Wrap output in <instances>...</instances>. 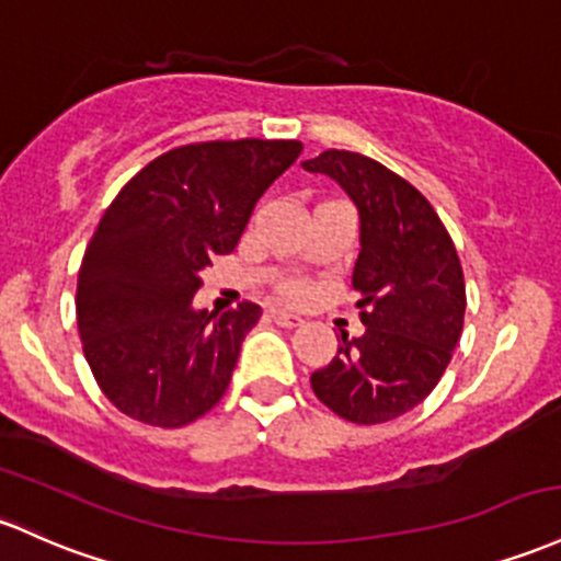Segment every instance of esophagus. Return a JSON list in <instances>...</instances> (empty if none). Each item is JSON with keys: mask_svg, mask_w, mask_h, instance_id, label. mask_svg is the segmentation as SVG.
Returning a JSON list of instances; mask_svg holds the SVG:
<instances>
[{"mask_svg": "<svg viewBox=\"0 0 561 561\" xmlns=\"http://www.w3.org/2000/svg\"><path fill=\"white\" fill-rule=\"evenodd\" d=\"M268 317L274 319V322L279 324V328H298V324H304V319H300L298 313L285 311V309H271Z\"/></svg>", "mask_w": 561, "mask_h": 561, "instance_id": "esophagus-1", "label": "esophagus"}]
</instances>
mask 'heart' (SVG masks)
<instances>
[{"instance_id": "heart-1", "label": "heart", "mask_w": 561, "mask_h": 561, "mask_svg": "<svg viewBox=\"0 0 561 561\" xmlns=\"http://www.w3.org/2000/svg\"><path fill=\"white\" fill-rule=\"evenodd\" d=\"M285 295H300L304 293V287L298 285V282H290V285H285V290H282Z\"/></svg>"}]
</instances>
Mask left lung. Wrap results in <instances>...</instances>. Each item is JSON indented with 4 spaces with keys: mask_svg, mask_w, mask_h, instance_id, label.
Segmentation results:
<instances>
[{
    "mask_svg": "<svg viewBox=\"0 0 561 561\" xmlns=\"http://www.w3.org/2000/svg\"><path fill=\"white\" fill-rule=\"evenodd\" d=\"M304 170L330 175L359 210L351 290L365 324L359 337L343 332L311 389L351 423L393 421L421 404L450 365L466 313L460 257L426 196L375 159L330 149Z\"/></svg>",
    "mask_w": 561,
    "mask_h": 561,
    "instance_id": "1",
    "label": "left lung"
}]
</instances>
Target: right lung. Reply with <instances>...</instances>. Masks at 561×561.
Returning <instances> with one entry per match:
<instances>
[{
  "label": "right lung",
  "instance_id": "right-lung-1",
  "mask_svg": "<svg viewBox=\"0 0 561 561\" xmlns=\"http://www.w3.org/2000/svg\"><path fill=\"white\" fill-rule=\"evenodd\" d=\"M300 151L298 140L188 144L146 164L111 202L79 268L77 324L116 410L181 428L220 402L263 311L244 300L218 317L191 300Z\"/></svg>",
  "mask_w": 561,
  "mask_h": 561
}]
</instances>
